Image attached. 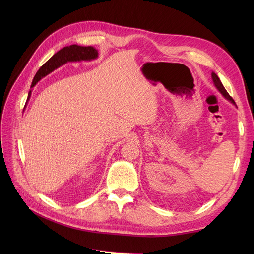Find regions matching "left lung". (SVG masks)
<instances>
[{
    "label": "left lung",
    "instance_id": "8db88e82",
    "mask_svg": "<svg viewBox=\"0 0 254 254\" xmlns=\"http://www.w3.org/2000/svg\"><path fill=\"white\" fill-rule=\"evenodd\" d=\"M211 76H212V80H213L214 86H215V88H216V89L218 90L219 93H220L222 96H224L226 99H228L229 102H231L233 105H235V103H234V101H233V98L228 94V92L226 91V89L224 88V86H222V83H221L220 79L218 78V76H217L216 74H215L214 72H212ZM235 106H236V105H235Z\"/></svg>",
    "mask_w": 254,
    "mask_h": 254
}]
</instances>
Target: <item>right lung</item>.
Listing matches in <instances>:
<instances>
[{
  "instance_id": "right-lung-1",
  "label": "right lung",
  "mask_w": 254,
  "mask_h": 254,
  "mask_svg": "<svg viewBox=\"0 0 254 254\" xmlns=\"http://www.w3.org/2000/svg\"><path fill=\"white\" fill-rule=\"evenodd\" d=\"M98 57V52L93 47H81V45L72 44L70 47H65L58 51L55 55H53L47 63H45L38 72L36 73L35 77L33 79L32 86L30 88H34L36 83L39 82L45 76H48L50 73L54 72L56 68L60 67L67 63H79V61H91L94 60ZM32 91H29L28 98L32 95Z\"/></svg>"
}]
</instances>
